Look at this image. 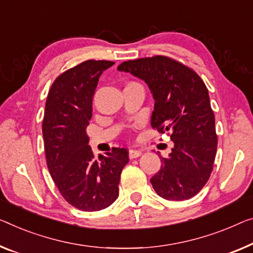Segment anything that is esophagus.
<instances>
[{"instance_id":"obj_1","label":"esophagus","mask_w":253,"mask_h":253,"mask_svg":"<svg viewBox=\"0 0 253 253\" xmlns=\"http://www.w3.org/2000/svg\"><path fill=\"white\" fill-rule=\"evenodd\" d=\"M141 154H142V152L139 150L130 149L129 151H128V157H129V159H135V158H138Z\"/></svg>"}]
</instances>
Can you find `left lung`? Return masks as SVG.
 Listing matches in <instances>:
<instances>
[{
  "label": "left lung",
  "instance_id": "obj_1",
  "mask_svg": "<svg viewBox=\"0 0 253 253\" xmlns=\"http://www.w3.org/2000/svg\"><path fill=\"white\" fill-rule=\"evenodd\" d=\"M119 71L148 84L154 99L151 126L168 131L174 148L160 157V170L150 179L159 197L183 201L208 182L217 152L214 115L208 88L193 69L164 55L123 62Z\"/></svg>",
  "mask_w": 253,
  "mask_h": 253
}]
</instances>
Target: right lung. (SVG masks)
Segmentation results:
<instances>
[{"label":"right lung","instance_id":"add662e5","mask_svg":"<svg viewBox=\"0 0 253 253\" xmlns=\"http://www.w3.org/2000/svg\"><path fill=\"white\" fill-rule=\"evenodd\" d=\"M107 60H87L56 77L48 90L42 124L47 168L68 203L82 211H99L119 194L128 151L114 148L94 158L86 127L101 74L114 66Z\"/></svg>","mask_w":253,"mask_h":253}]
</instances>
